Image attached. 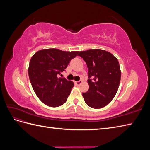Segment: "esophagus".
<instances>
[{
  "label": "esophagus",
  "mask_w": 150,
  "mask_h": 150,
  "mask_svg": "<svg viewBox=\"0 0 150 150\" xmlns=\"http://www.w3.org/2000/svg\"><path fill=\"white\" fill-rule=\"evenodd\" d=\"M82 83H83V81L80 80V81H76V82H75V84H76L77 86H79V85H80Z\"/></svg>",
  "instance_id": "esophagus-1"
}]
</instances>
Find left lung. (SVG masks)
Wrapping results in <instances>:
<instances>
[{
  "label": "left lung",
  "mask_w": 150,
  "mask_h": 150,
  "mask_svg": "<svg viewBox=\"0 0 150 150\" xmlns=\"http://www.w3.org/2000/svg\"><path fill=\"white\" fill-rule=\"evenodd\" d=\"M78 55L86 62L88 69L89 88L83 93L85 103L94 109L110 103L118 89L121 70L119 62L112 54L102 49H89Z\"/></svg>",
  "instance_id": "obj_1"
}]
</instances>
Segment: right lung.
<instances>
[{"label":"right lung","mask_w":150,"mask_h":150,"mask_svg":"<svg viewBox=\"0 0 150 150\" xmlns=\"http://www.w3.org/2000/svg\"><path fill=\"white\" fill-rule=\"evenodd\" d=\"M79 51H62L57 49L40 50L31 57L28 69L30 83L35 93L43 103L51 107L64 104L74 83L58 78L65 71Z\"/></svg>","instance_id":"1"}]
</instances>
